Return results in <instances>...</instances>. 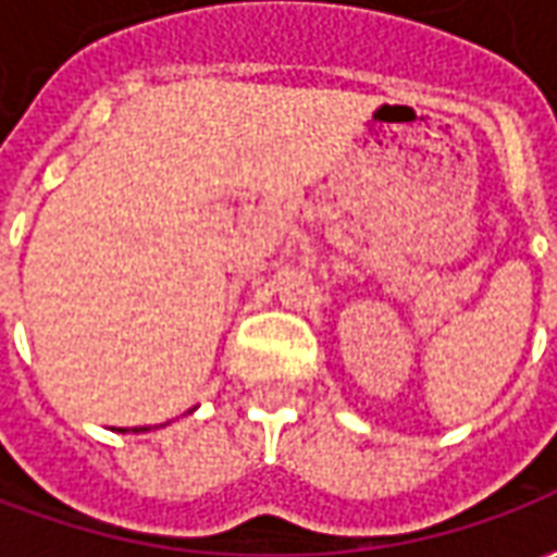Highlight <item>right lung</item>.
<instances>
[{
  "instance_id": "1",
  "label": "right lung",
  "mask_w": 557,
  "mask_h": 557,
  "mask_svg": "<svg viewBox=\"0 0 557 557\" xmlns=\"http://www.w3.org/2000/svg\"><path fill=\"white\" fill-rule=\"evenodd\" d=\"M122 432H125V430H122ZM134 432H143V426H139V430H134Z\"/></svg>"
}]
</instances>
